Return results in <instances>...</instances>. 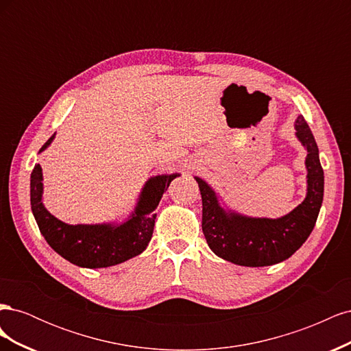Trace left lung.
Masks as SVG:
<instances>
[{
	"label": "left lung",
	"instance_id": "1",
	"mask_svg": "<svg viewBox=\"0 0 351 351\" xmlns=\"http://www.w3.org/2000/svg\"><path fill=\"white\" fill-rule=\"evenodd\" d=\"M295 136L307 149V195L285 217L249 218L227 212L204 180L195 177L202 195V230L217 256L241 267H268L289 259L311 236L324 200V169L315 137L303 117H297Z\"/></svg>",
	"mask_w": 351,
	"mask_h": 351
}]
</instances>
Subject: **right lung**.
<instances>
[{"label": "right lung", "instance_id": "right-lung-1", "mask_svg": "<svg viewBox=\"0 0 351 351\" xmlns=\"http://www.w3.org/2000/svg\"><path fill=\"white\" fill-rule=\"evenodd\" d=\"M54 139L40 147L42 152ZM178 174L156 176L147 180L132 217L120 226H69L42 205V168L30 174V205L36 224L47 243L60 256L82 268H107L141 254L152 239L155 209L169 183Z\"/></svg>", "mask_w": 351, "mask_h": 351}]
</instances>
